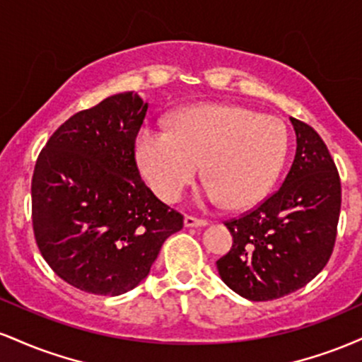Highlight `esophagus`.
I'll use <instances>...</instances> for the list:
<instances>
[{
    "label": "esophagus",
    "instance_id": "34e87169",
    "mask_svg": "<svg viewBox=\"0 0 362 362\" xmlns=\"http://www.w3.org/2000/svg\"><path fill=\"white\" fill-rule=\"evenodd\" d=\"M184 224L187 228H201V226H207V221L206 219L194 218V216H185Z\"/></svg>",
    "mask_w": 362,
    "mask_h": 362
}]
</instances>
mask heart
Here are the masks:
<instances>
[{
    "instance_id": "heart-1",
    "label": "heart",
    "mask_w": 362,
    "mask_h": 362,
    "mask_svg": "<svg viewBox=\"0 0 362 362\" xmlns=\"http://www.w3.org/2000/svg\"><path fill=\"white\" fill-rule=\"evenodd\" d=\"M288 131L279 119L240 105H194L170 120L168 131H141L136 158L158 197L173 202L201 165L204 197L228 209L259 204L279 177Z\"/></svg>"
}]
</instances>
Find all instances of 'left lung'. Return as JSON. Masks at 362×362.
I'll return each mask as SVG.
<instances>
[{
  "mask_svg": "<svg viewBox=\"0 0 362 362\" xmlns=\"http://www.w3.org/2000/svg\"><path fill=\"white\" fill-rule=\"evenodd\" d=\"M291 122L298 146L282 185L224 221L233 245L216 265L224 284L250 301L279 300L308 284L337 238L342 189L335 161L313 127Z\"/></svg>",
  "mask_w": 362,
  "mask_h": 362,
  "instance_id": "left-lung-1",
  "label": "left lung"
}]
</instances>
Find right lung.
<instances>
[{
    "label": "right lung",
    "instance_id": "add662e5",
    "mask_svg": "<svg viewBox=\"0 0 362 362\" xmlns=\"http://www.w3.org/2000/svg\"><path fill=\"white\" fill-rule=\"evenodd\" d=\"M148 103L105 98L56 129L35 161L32 226L44 260L85 293L119 296L149 274L184 216L144 184L136 138Z\"/></svg>",
    "mask_w": 362,
    "mask_h": 362
}]
</instances>
